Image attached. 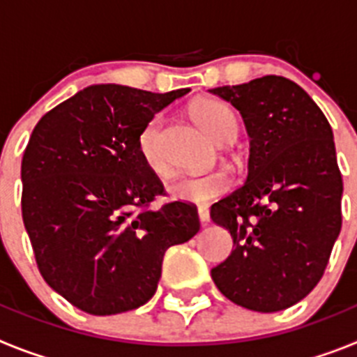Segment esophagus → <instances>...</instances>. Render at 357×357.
Listing matches in <instances>:
<instances>
[{
    "instance_id": "obj_1",
    "label": "esophagus",
    "mask_w": 357,
    "mask_h": 357,
    "mask_svg": "<svg viewBox=\"0 0 357 357\" xmlns=\"http://www.w3.org/2000/svg\"><path fill=\"white\" fill-rule=\"evenodd\" d=\"M198 218H200L202 223H207L211 220V214L207 207H198Z\"/></svg>"
}]
</instances>
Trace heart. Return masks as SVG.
Returning <instances> with one entry per match:
<instances>
[{"instance_id": "obj_1", "label": "heart", "mask_w": 357, "mask_h": 357, "mask_svg": "<svg viewBox=\"0 0 357 357\" xmlns=\"http://www.w3.org/2000/svg\"><path fill=\"white\" fill-rule=\"evenodd\" d=\"M191 114L197 119L204 130L209 134L211 139L216 143H227L238 132V121L234 112L225 103L213 100V98H202L191 105ZM162 130L164 118L160 114L153 116L143 127L137 137V151L144 166L153 175L166 176L169 173L168 160L162 151ZM232 185V175L229 169H214L200 175H182L168 188L172 198L188 204H207L214 198L222 197Z\"/></svg>"}]
</instances>
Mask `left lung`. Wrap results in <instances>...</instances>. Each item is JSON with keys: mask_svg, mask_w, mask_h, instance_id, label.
I'll return each mask as SVG.
<instances>
[{"mask_svg": "<svg viewBox=\"0 0 357 357\" xmlns=\"http://www.w3.org/2000/svg\"><path fill=\"white\" fill-rule=\"evenodd\" d=\"M211 93L241 112L250 135L247 182L211 207L213 222L234 241L211 277L241 307L280 311L320 282L342 230L333 130L311 96L284 77Z\"/></svg>", "mask_w": 357, "mask_h": 357, "instance_id": "8db88e82", "label": "left lung"}]
</instances>
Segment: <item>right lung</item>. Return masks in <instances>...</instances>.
Instances as JSON below:
<instances>
[{
	"label": "right lung",
	"instance_id": "1",
	"mask_svg": "<svg viewBox=\"0 0 357 357\" xmlns=\"http://www.w3.org/2000/svg\"><path fill=\"white\" fill-rule=\"evenodd\" d=\"M189 89L85 87L39 119L21 160V213L40 275L91 314L132 311L157 289L164 254L200 230L197 206L166 202L137 137Z\"/></svg>",
	"mask_w": 357,
	"mask_h": 357
}]
</instances>
